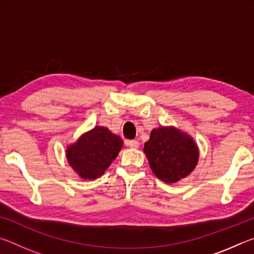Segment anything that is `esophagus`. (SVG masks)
<instances>
[{"label": "esophagus", "mask_w": 254, "mask_h": 254, "mask_svg": "<svg viewBox=\"0 0 254 254\" xmlns=\"http://www.w3.org/2000/svg\"><path fill=\"white\" fill-rule=\"evenodd\" d=\"M127 145H128V147L133 149H137L139 148V142H137L136 140H128L127 141Z\"/></svg>", "instance_id": "esophagus-1"}]
</instances>
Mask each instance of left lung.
Listing matches in <instances>:
<instances>
[{
    "mask_svg": "<svg viewBox=\"0 0 254 254\" xmlns=\"http://www.w3.org/2000/svg\"><path fill=\"white\" fill-rule=\"evenodd\" d=\"M143 151L156 177L168 184L187 177L199 158L192 137L174 127L153 128Z\"/></svg>",
    "mask_w": 254,
    "mask_h": 254,
    "instance_id": "1",
    "label": "left lung"
}]
</instances>
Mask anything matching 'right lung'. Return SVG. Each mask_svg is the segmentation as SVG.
I'll use <instances>...</instances> for the list:
<instances>
[{
	"label": "right lung",
	"mask_w": 254,
	"mask_h": 254,
	"mask_svg": "<svg viewBox=\"0 0 254 254\" xmlns=\"http://www.w3.org/2000/svg\"><path fill=\"white\" fill-rule=\"evenodd\" d=\"M123 141L104 127H95L68 145V163L84 179H96L104 174L122 149Z\"/></svg>",
	"instance_id": "right-lung-1"
}]
</instances>
